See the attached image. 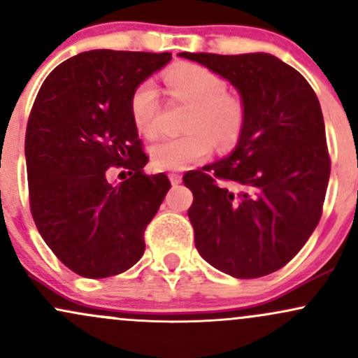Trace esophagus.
<instances>
[{"label": "esophagus", "instance_id": "34e87169", "mask_svg": "<svg viewBox=\"0 0 358 358\" xmlns=\"http://www.w3.org/2000/svg\"><path fill=\"white\" fill-rule=\"evenodd\" d=\"M168 178H170L171 185L182 183V175H180V173H170V175H168Z\"/></svg>", "mask_w": 358, "mask_h": 358}]
</instances>
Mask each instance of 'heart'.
<instances>
[{"instance_id": "b5f03b06", "label": "heart", "mask_w": 358, "mask_h": 358, "mask_svg": "<svg viewBox=\"0 0 358 358\" xmlns=\"http://www.w3.org/2000/svg\"><path fill=\"white\" fill-rule=\"evenodd\" d=\"M168 92L192 104L185 127L187 133L163 138L150 148L151 162L159 170H183L210 156L213 141L231 148L239 141L248 122L245 102L227 92L222 77L196 64H180L163 73ZM131 117L143 136L158 133V92L151 82H143L131 97Z\"/></svg>"}]
</instances>
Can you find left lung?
<instances>
[{"instance_id": "1", "label": "left lung", "mask_w": 358, "mask_h": 358, "mask_svg": "<svg viewBox=\"0 0 358 358\" xmlns=\"http://www.w3.org/2000/svg\"><path fill=\"white\" fill-rule=\"evenodd\" d=\"M227 79L248 108L236 150L185 173L195 248L213 268L239 279L281 269L322 217L330 156L315 90L269 53H178Z\"/></svg>"}]
</instances>
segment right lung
<instances>
[{
    "instance_id": "right-lung-1",
    "label": "right lung",
    "mask_w": 358,
    "mask_h": 358,
    "mask_svg": "<svg viewBox=\"0 0 358 358\" xmlns=\"http://www.w3.org/2000/svg\"><path fill=\"white\" fill-rule=\"evenodd\" d=\"M171 53L90 50L45 79L24 138L31 215L52 252L82 278L124 273L145 252V229L170 190L146 175L131 97ZM113 167L130 178L110 184ZM124 173V171H122Z\"/></svg>"
}]
</instances>
